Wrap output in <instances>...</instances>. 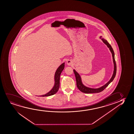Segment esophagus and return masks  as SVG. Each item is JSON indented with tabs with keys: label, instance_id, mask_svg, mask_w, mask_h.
Returning <instances> with one entry per match:
<instances>
[{
	"label": "esophagus",
	"instance_id": "obj_1",
	"mask_svg": "<svg viewBox=\"0 0 134 134\" xmlns=\"http://www.w3.org/2000/svg\"><path fill=\"white\" fill-rule=\"evenodd\" d=\"M66 63H67L68 66H71V65H73V62L71 60H68L67 62H66Z\"/></svg>",
	"mask_w": 134,
	"mask_h": 134
}]
</instances>
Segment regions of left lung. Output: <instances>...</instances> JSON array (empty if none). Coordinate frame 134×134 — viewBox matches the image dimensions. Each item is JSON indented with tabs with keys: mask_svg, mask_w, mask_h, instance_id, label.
I'll use <instances>...</instances> for the list:
<instances>
[{
	"mask_svg": "<svg viewBox=\"0 0 134 134\" xmlns=\"http://www.w3.org/2000/svg\"><path fill=\"white\" fill-rule=\"evenodd\" d=\"M100 38L102 39V41H103V42L107 46V47L110 49V52L111 53L114 63L113 73V75L112 76L111 78H110V79L109 80V81H108L105 84L103 85V86L100 87L99 88H92L85 86V85H84L82 83V82L81 81V77L80 76V75L79 74V73L75 70H73V71L74 72L76 79V86L78 88V89L80 90L81 92H82L83 93L88 94V93H99V92H102L107 87V86H108L110 82H111L112 81H113L115 77V75H116V65L115 59V54H114L113 50V48H112L111 45L107 41V40L102 38V36H100Z\"/></svg>",
	"mask_w": 134,
	"mask_h": 134,
	"instance_id": "1",
	"label": "left lung"
}]
</instances>
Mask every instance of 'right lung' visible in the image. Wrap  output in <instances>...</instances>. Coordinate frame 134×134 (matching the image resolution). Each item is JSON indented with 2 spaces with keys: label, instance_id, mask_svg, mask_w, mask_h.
<instances>
[{
  "label": "right lung",
  "instance_id": "obj_1",
  "mask_svg": "<svg viewBox=\"0 0 134 134\" xmlns=\"http://www.w3.org/2000/svg\"><path fill=\"white\" fill-rule=\"evenodd\" d=\"M64 66L65 63H63L56 70L54 75V85L52 89L46 94L38 96V97H48L54 95L57 92L60 86V76L64 68Z\"/></svg>",
  "mask_w": 134,
  "mask_h": 134
}]
</instances>
